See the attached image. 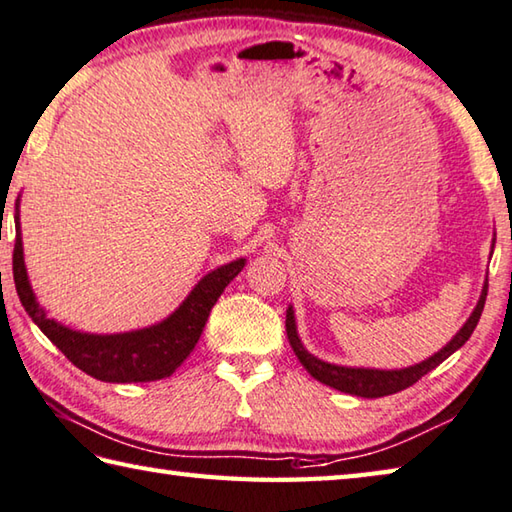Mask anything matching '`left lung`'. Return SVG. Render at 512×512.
I'll return each instance as SVG.
<instances>
[{"instance_id": "8db88e82", "label": "left lung", "mask_w": 512, "mask_h": 512, "mask_svg": "<svg viewBox=\"0 0 512 512\" xmlns=\"http://www.w3.org/2000/svg\"><path fill=\"white\" fill-rule=\"evenodd\" d=\"M486 297H488V279H486V285H483V292L479 297L477 308L472 310L470 319L465 321L463 328L454 335L452 342L443 346L438 353H434L429 360L409 366V369H396V371L353 369V366H337V364H328L324 360H319V357L310 355L306 348H303L301 339L297 335V324H294L292 308H288V312H285V330H288V339H290L294 355L299 357L303 369H306L312 378L319 380L321 384H328V387H333L337 391L351 393V396L382 398V396H391V393L407 389V387H411V384H416L420 378H423V375L434 371L438 364L445 362L454 351H459V348L468 342L470 335L474 333V328H477L483 306H486Z\"/></svg>"}]
</instances>
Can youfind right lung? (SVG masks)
Listing matches in <instances>:
<instances>
[{"instance_id":"obj_1","label":"right lung","mask_w":512,"mask_h":512,"mask_svg":"<svg viewBox=\"0 0 512 512\" xmlns=\"http://www.w3.org/2000/svg\"><path fill=\"white\" fill-rule=\"evenodd\" d=\"M15 222L13 279L17 297L35 326L60 348V353H65L80 371L101 382H152L173 375L195 348L215 301L245 267V258H238L206 274L182 306L161 324L119 335H89L49 319L35 301L24 265L20 215H15Z\"/></svg>"}]
</instances>
